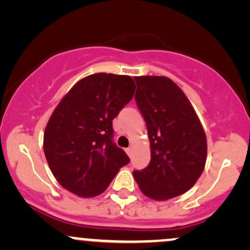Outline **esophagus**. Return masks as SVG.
Masks as SVG:
<instances>
[{"mask_svg": "<svg viewBox=\"0 0 250 250\" xmlns=\"http://www.w3.org/2000/svg\"><path fill=\"white\" fill-rule=\"evenodd\" d=\"M125 153L128 154V156H131V154H133V148L128 147L127 149H125Z\"/></svg>", "mask_w": 250, "mask_h": 250, "instance_id": "obj_1", "label": "esophagus"}]
</instances>
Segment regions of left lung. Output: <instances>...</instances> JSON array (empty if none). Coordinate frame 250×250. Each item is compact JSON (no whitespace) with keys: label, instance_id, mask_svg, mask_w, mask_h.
I'll return each instance as SVG.
<instances>
[{"label":"left lung","instance_id":"1","mask_svg":"<svg viewBox=\"0 0 250 250\" xmlns=\"http://www.w3.org/2000/svg\"><path fill=\"white\" fill-rule=\"evenodd\" d=\"M135 101L150 141L148 167L134 170L146 196L165 201L189 190L207 159V139L187 96L165 76H137Z\"/></svg>","mask_w":250,"mask_h":250}]
</instances>
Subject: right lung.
<instances>
[{
  "mask_svg": "<svg viewBox=\"0 0 250 250\" xmlns=\"http://www.w3.org/2000/svg\"><path fill=\"white\" fill-rule=\"evenodd\" d=\"M130 76L99 73L80 80L59 103L43 149L57 182L81 197L108 188L129 157L113 141V120L133 99Z\"/></svg>",
  "mask_w": 250,
  "mask_h": 250,
  "instance_id": "obj_1",
  "label": "right lung"
}]
</instances>
